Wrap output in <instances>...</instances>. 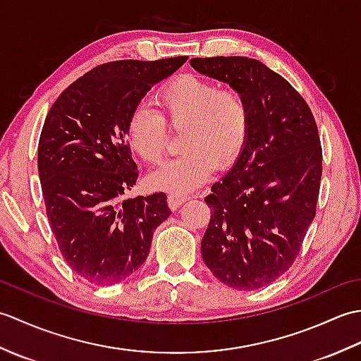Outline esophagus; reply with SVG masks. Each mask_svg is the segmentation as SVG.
I'll return each instance as SVG.
<instances>
[{
	"instance_id": "1",
	"label": "esophagus",
	"mask_w": 361,
	"mask_h": 361,
	"mask_svg": "<svg viewBox=\"0 0 361 361\" xmlns=\"http://www.w3.org/2000/svg\"><path fill=\"white\" fill-rule=\"evenodd\" d=\"M189 200V195H183V194H169L167 197V203L171 209H178L180 206Z\"/></svg>"
}]
</instances>
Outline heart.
<instances>
[{
	"label": "heart",
	"mask_w": 361,
	"mask_h": 361,
	"mask_svg": "<svg viewBox=\"0 0 361 361\" xmlns=\"http://www.w3.org/2000/svg\"><path fill=\"white\" fill-rule=\"evenodd\" d=\"M158 111L136 105L130 111L126 133L130 147L152 166L164 159L169 129L181 130V155L150 175L152 186L183 194L209 178L214 167L235 163L247 144L251 106L240 90L219 88L197 74H180L161 85L155 94Z\"/></svg>",
	"instance_id": "1"
}]
</instances>
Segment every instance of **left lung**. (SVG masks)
Returning a JSON list of instances; mask_svg holds the SVG:
<instances>
[{
  "mask_svg": "<svg viewBox=\"0 0 361 361\" xmlns=\"http://www.w3.org/2000/svg\"><path fill=\"white\" fill-rule=\"evenodd\" d=\"M190 65L240 90L251 106L239 159L204 197L211 220L202 256L226 286L262 288L293 265L315 219L323 173L317 122L304 97L259 60L197 57Z\"/></svg>",
  "mask_w": 361,
  "mask_h": 361,
  "instance_id": "left-lung-1",
  "label": "left lung"
}]
</instances>
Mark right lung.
Here are the masks:
<instances>
[{"label":"right lung","mask_w":361,"mask_h":361,"mask_svg":"<svg viewBox=\"0 0 361 361\" xmlns=\"http://www.w3.org/2000/svg\"><path fill=\"white\" fill-rule=\"evenodd\" d=\"M186 56L102 63L52 104L38 141V175L52 234L83 281L113 286L149 256L157 226L171 216L166 194L126 198L137 180L128 114Z\"/></svg>","instance_id":"right-lung-1"}]
</instances>
